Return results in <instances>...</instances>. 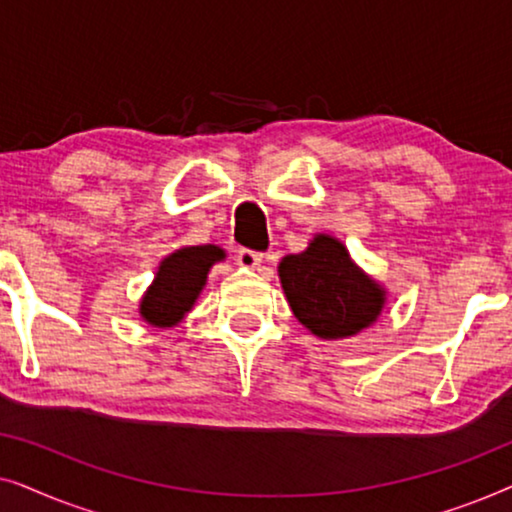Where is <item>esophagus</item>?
<instances>
[{"label":"esophagus","mask_w":512,"mask_h":512,"mask_svg":"<svg viewBox=\"0 0 512 512\" xmlns=\"http://www.w3.org/2000/svg\"><path fill=\"white\" fill-rule=\"evenodd\" d=\"M237 263H240L242 268L256 270L258 265L263 263V254H258V251H251V249H242L240 254H237Z\"/></svg>","instance_id":"1"}]
</instances>
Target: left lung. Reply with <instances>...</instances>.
<instances>
[{
    "label": "left lung",
    "mask_w": 512,
    "mask_h": 512,
    "mask_svg": "<svg viewBox=\"0 0 512 512\" xmlns=\"http://www.w3.org/2000/svg\"><path fill=\"white\" fill-rule=\"evenodd\" d=\"M277 275L293 317L321 340L354 338L373 326L387 305V289L328 233L314 235L300 254L284 256Z\"/></svg>",
    "instance_id": "8db88e82"
}]
</instances>
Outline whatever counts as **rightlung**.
I'll return each mask as SVG.
<instances>
[{"label":"right lung","instance_id":"add662e5","mask_svg":"<svg viewBox=\"0 0 512 512\" xmlns=\"http://www.w3.org/2000/svg\"><path fill=\"white\" fill-rule=\"evenodd\" d=\"M226 261L216 244L179 247L160 261L156 277L139 300V317L153 328H174L193 310L214 263Z\"/></svg>","mask_w":512,"mask_h":512}]
</instances>
